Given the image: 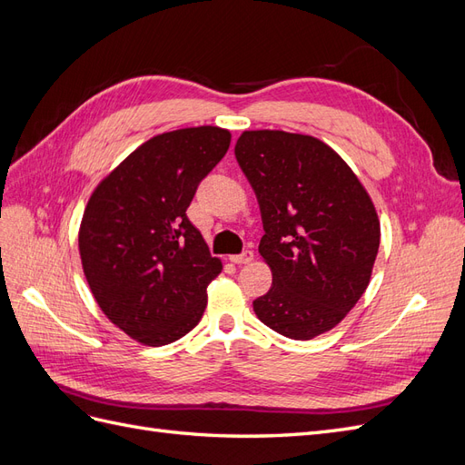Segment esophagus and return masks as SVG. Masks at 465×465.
<instances>
[{
	"instance_id": "1",
	"label": "esophagus",
	"mask_w": 465,
	"mask_h": 465,
	"mask_svg": "<svg viewBox=\"0 0 465 465\" xmlns=\"http://www.w3.org/2000/svg\"><path fill=\"white\" fill-rule=\"evenodd\" d=\"M252 260H254V252H252V250H244L242 254L231 256V262L236 263V265H246V263H250Z\"/></svg>"
}]
</instances>
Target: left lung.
<instances>
[{"mask_svg": "<svg viewBox=\"0 0 465 465\" xmlns=\"http://www.w3.org/2000/svg\"><path fill=\"white\" fill-rule=\"evenodd\" d=\"M234 154L260 203L258 252L273 275L256 316L291 340L330 331L371 283L380 221L369 192L312 135L242 132Z\"/></svg>", "mask_w": 465, "mask_h": 465, "instance_id": "1", "label": "left lung"}]
</instances>
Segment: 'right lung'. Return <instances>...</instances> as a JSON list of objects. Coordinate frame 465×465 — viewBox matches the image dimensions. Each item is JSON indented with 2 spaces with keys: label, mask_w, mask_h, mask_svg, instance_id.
<instances>
[{
  "label": "right lung",
  "mask_w": 465,
  "mask_h": 465,
  "mask_svg": "<svg viewBox=\"0 0 465 465\" xmlns=\"http://www.w3.org/2000/svg\"><path fill=\"white\" fill-rule=\"evenodd\" d=\"M231 145L217 125L151 137L91 193L79 227L83 273L104 316L161 347L192 331L223 263L186 217L200 182Z\"/></svg>",
  "instance_id": "1"
}]
</instances>
